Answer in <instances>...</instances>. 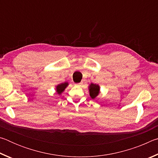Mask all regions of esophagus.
<instances>
[{"label":"esophagus","mask_w":158,"mask_h":158,"mask_svg":"<svg viewBox=\"0 0 158 158\" xmlns=\"http://www.w3.org/2000/svg\"><path fill=\"white\" fill-rule=\"evenodd\" d=\"M81 84V83H78V84H74V85H80Z\"/></svg>","instance_id":"obj_1"}]
</instances>
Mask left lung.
<instances>
[{"label": "left lung", "instance_id": "obj_1", "mask_svg": "<svg viewBox=\"0 0 158 158\" xmlns=\"http://www.w3.org/2000/svg\"><path fill=\"white\" fill-rule=\"evenodd\" d=\"M89 94L90 98L95 99L100 93V86L98 84H90L89 85Z\"/></svg>", "mask_w": 158, "mask_h": 158}]
</instances>
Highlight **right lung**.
Returning <instances> with one entry per match:
<instances>
[{
  "label": "right lung",
  "instance_id": "1",
  "mask_svg": "<svg viewBox=\"0 0 158 158\" xmlns=\"http://www.w3.org/2000/svg\"><path fill=\"white\" fill-rule=\"evenodd\" d=\"M68 85V82H65V83H62V84H58L56 85V92L58 94L60 95L64 90H65V88Z\"/></svg>",
  "mask_w": 158,
  "mask_h": 158
}]
</instances>
